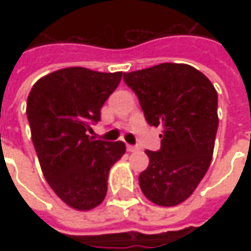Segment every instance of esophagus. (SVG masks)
<instances>
[{
    "label": "esophagus",
    "mask_w": 251,
    "mask_h": 251,
    "mask_svg": "<svg viewBox=\"0 0 251 251\" xmlns=\"http://www.w3.org/2000/svg\"><path fill=\"white\" fill-rule=\"evenodd\" d=\"M127 151H128V152H135V151H138V148L134 147V145H127Z\"/></svg>",
    "instance_id": "obj_1"
}]
</instances>
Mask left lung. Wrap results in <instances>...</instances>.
Returning <instances> with one entry per match:
<instances>
[{
    "label": "left lung",
    "instance_id": "8db88e82",
    "mask_svg": "<svg viewBox=\"0 0 251 251\" xmlns=\"http://www.w3.org/2000/svg\"><path fill=\"white\" fill-rule=\"evenodd\" d=\"M135 92L150 126L162 127L160 150L145 151L140 175L144 196L160 207L186 201L205 176L218 130V93L187 64L163 63L123 75Z\"/></svg>",
    "mask_w": 251,
    "mask_h": 251
}]
</instances>
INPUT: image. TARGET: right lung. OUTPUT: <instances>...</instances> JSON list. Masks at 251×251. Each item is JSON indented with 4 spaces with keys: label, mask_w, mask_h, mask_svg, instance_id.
<instances>
[{
    "label": "right lung",
    "mask_w": 251,
    "mask_h": 251,
    "mask_svg": "<svg viewBox=\"0 0 251 251\" xmlns=\"http://www.w3.org/2000/svg\"><path fill=\"white\" fill-rule=\"evenodd\" d=\"M121 76L70 67L44 75L27 96L26 114L44 178L74 209L89 211L101 204L110 168L126 153L123 141L88 135Z\"/></svg>",
    "instance_id": "obj_1"
}]
</instances>
